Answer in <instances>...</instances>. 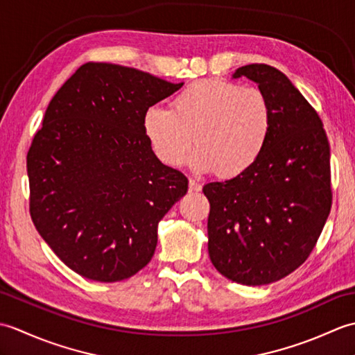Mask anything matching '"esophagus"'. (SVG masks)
<instances>
[{
  "mask_svg": "<svg viewBox=\"0 0 355 355\" xmlns=\"http://www.w3.org/2000/svg\"><path fill=\"white\" fill-rule=\"evenodd\" d=\"M201 189H202V186L200 182H197V180H193V178L189 180V191L191 192H200Z\"/></svg>",
  "mask_w": 355,
  "mask_h": 355,
  "instance_id": "esophagus-1",
  "label": "esophagus"
}]
</instances>
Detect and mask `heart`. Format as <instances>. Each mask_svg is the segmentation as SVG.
I'll use <instances>...</instances> for the list:
<instances>
[{
    "label": "heart",
    "instance_id": "heart-1",
    "mask_svg": "<svg viewBox=\"0 0 355 355\" xmlns=\"http://www.w3.org/2000/svg\"><path fill=\"white\" fill-rule=\"evenodd\" d=\"M143 130L164 164L182 166L195 135L193 168L232 178L259 160L273 130V111L258 88L202 79L173 97L171 110L148 108Z\"/></svg>",
    "mask_w": 355,
    "mask_h": 355
}]
</instances>
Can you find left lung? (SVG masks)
<instances>
[{
    "mask_svg": "<svg viewBox=\"0 0 355 355\" xmlns=\"http://www.w3.org/2000/svg\"><path fill=\"white\" fill-rule=\"evenodd\" d=\"M241 76L266 94L273 130L250 169L202 187L210 205L207 248L230 281L267 285L302 266L327 223L329 143L318 111L282 71L250 64L233 74Z\"/></svg>",
    "mask_w": 355,
    "mask_h": 355,
    "instance_id": "obj_1",
    "label": "left lung"
}]
</instances>
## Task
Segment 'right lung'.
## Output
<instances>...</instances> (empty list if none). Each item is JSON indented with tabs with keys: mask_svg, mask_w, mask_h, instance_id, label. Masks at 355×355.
<instances>
[{
	"mask_svg": "<svg viewBox=\"0 0 355 355\" xmlns=\"http://www.w3.org/2000/svg\"><path fill=\"white\" fill-rule=\"evenodd\" d=\"M182 87L87 62L50 101L27 153L30 216L78 275L117 282L153 258L158 223L186 195L187 178L155 157L143 116Z\"/></svg>",
	"mask_w": 355,
	"mask_h": 355,
	"instance_id": "add662e5",
	"label": "right lung"
}]
</instances>
